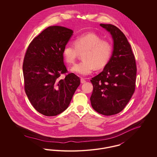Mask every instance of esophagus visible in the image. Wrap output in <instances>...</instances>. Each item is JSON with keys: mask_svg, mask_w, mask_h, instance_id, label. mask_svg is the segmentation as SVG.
Instances as JSON below:
<instances>
[{"mask_svg": "<svg viewBox=\"0 0 157 157\" xmlns=\"http://www.w3.org/2000/svg\"><path fill=\"white\" fill-rule=\"evenodd\" d=\"M81 82L82 83H84L85 82H86V80H85L84 78H81Z\"/></svg>", "mask_w": 157, "mask_h": 157, "instance_id": "1", "label": "esophagus"}]
</instances>
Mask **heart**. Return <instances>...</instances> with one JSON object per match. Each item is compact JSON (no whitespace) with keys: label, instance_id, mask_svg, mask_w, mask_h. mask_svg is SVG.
I'll use <instances>...</instances> for the list:
<instances>
[{"label":"heart","instance_id":"b5f03b06","mask_svg":"<svg viewBox=\"0 0 157 157\" xmlns=\"http://www.w3.org/2000/svg\"><path fill=\"white\" fill-rule=\"evenodd\" d=\"M83 53V60L75 64L71 71L76 74L85 76L90 74L94 68L100 69L109 62L113 52L112 44L92 33L76 37L74 44L65 45L62 55L67 63H74L79 55Z\"/></svg>","mask_w":157,"mask_h":157}]
</instances>
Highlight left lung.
<instances>
[{
	"instance_id": "left-lung-1",
	"label": "left lung",
	"mask_w": 157,
	"mask_h": 157,
	"mask_svg": "<svg viewBox=\"0 0 157 157\" xmlns=\"http://www.w3.org/2000/svg\"><path fill=\"white\" fill-rule=\"evenodd\" d=\"M110 32L113 51L102 72L92 78L93 91L91 105L104 115H112L122 111L134 93L136 66L131 45L123 32L111 24H100Z\"/></svg>"
}]
</instances>
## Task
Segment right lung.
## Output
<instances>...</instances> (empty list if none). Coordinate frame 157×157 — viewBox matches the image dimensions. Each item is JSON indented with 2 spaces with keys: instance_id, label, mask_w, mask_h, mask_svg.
Listing matches in <instances>:
<instances>
[{
  "instance_id": "obj_1",
  "label": "right lung",
  "mask_w": 157,
  "mask_h": 157,
  "mask_svg": "<svg viewBox=\"0 0 157 157\" xmlns=\"http://www.w3.org/2000/svg\"><path fill=\"white\" fill-rule=\"evenodd\" d=\"M73 30L60 26H49L30 42L25 53L23 72L25 90L37 112L45 116H56L67 109L79 78L67 73L62 51Z\"/></svg>"
}]
</instances>
